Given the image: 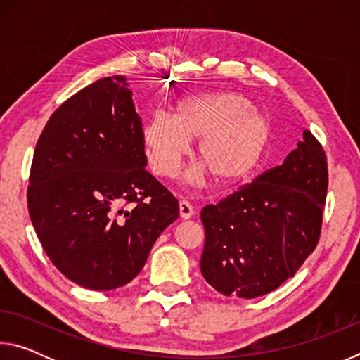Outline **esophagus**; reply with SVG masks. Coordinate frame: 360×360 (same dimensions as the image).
I'll return each mask as SVG.
<instances>
[{
    "label": "esophagus",
    "mask_w": 360,
    "mask_h": 360,
    "mask_svg": "<svg viewBox=\"0 0 360 360\" xmlns=\"http://www.w3.org/2000/svg\"><path fill=\"white\" fill-rule=\"evenodd\" d=\"M179 216H181V219H184V221H186V219H191L193 216L192 205L186 202V200H181V202H179Z\"/></svg>",
    "instance_id": "34e87169"
}]
</instances>
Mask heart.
<instances>
[{"label":"heart","instance_id":"obj_1","mask_svg":"<svg viewBox=\"0 0 360 360\" xmlns=\"http://www.w3.org/2000/svg\"><path fill=\"white\" fill-rule=\"evenodd\" d=\"M271 122L235 92L187 95L174 106V115L157 111L146 122L143 139L149 163L163 178H174L198 138L197 155L203 165L187 174L191 182L205 179L206 169L217 184L231 186L248 179L265 157Z\"/></svg>","mask_w":360,"mask_h":360}]
</instances>
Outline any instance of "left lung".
Here are the masks:
<instances>
[{
  "instance_id": "8db88e82",
  "label": "left lung",
  "mask_w": 360,
  "mask_h": 360,
  "mask_svg": "<svg viewBox=\"0 0 360 360\" xmlns=\"http://www.w3.org/2000/svg\"><path fill=\"white\" fill-rule=\"evenodd\" d=\"M327 187L326 152L304 130L283 165L202 210L206 283L227 297L255 298L294 276L318 246Z\"/></svg>"
}]
</instances>
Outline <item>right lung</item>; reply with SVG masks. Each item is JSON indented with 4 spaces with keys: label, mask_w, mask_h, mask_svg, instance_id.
Segmentation results:
<instances>
[{
    "label": "right lung",
    "mask_w": 360,
    "mask_h": 360,
    "mask_svg": "<svg viewBox=\"0 0 360 360\" xmlns=\"http://www.w3.org/2000/svg\"><path fill=\"white\" fill-rule=\"evenodd\" d=\"M146 165L125 76L87 85L47 120L30 172L28 212L47 257L72 283L92 290L129 284L178 219V200Z\"/></svg>",
    "instance_id": "add662e5"
}]
</instances>
